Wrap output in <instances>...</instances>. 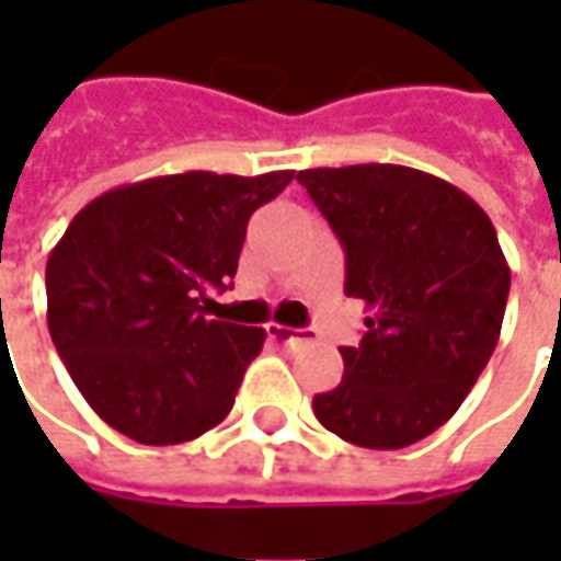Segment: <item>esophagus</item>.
<instances>
[{
	"label": "esophagus",
	"instance_id": "34e87169",
	"mask_svg": "<svg viewBox=\"0 0 561 561\" xmlns=\"http://www.w3.org/2000/svg\"><path fill=\"white\" fill-rule=\"evenodd\" d=\"M302 331L296 328H287V324H268V336L271 340H280V343H293V340H302Z\"/></svg>",
	"mask_w": 561,
	"mask_h": 561
}]
</instances>
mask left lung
Segmentation results:
<instances>
[{"mask_svg": "<svg viewBox=\"0 0 561 561\" xmlns=\"http://www.w3.org/2000/svg\"><path fill=\"white\" fill-rule=\"evenodd\" d=\"M309 190L346 252V296L365 336L340 346L343 380L314 419L365 449H402L456 415L496 350L512 271L486 211L405 164L309 168Z\"/></svg>", "mask_w": 561, "mask_h": 561, "instance_id": "8db88e82", "label": "left lung"}]
</instances>
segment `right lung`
I'll return each instance as SVG.
<instances>
[{
  "label": "right lung",
  "instance_id": "right-lung-1",
  "mask_svg": "<svg viewBox=\"0 0 561 561\" xmlns=\"http://www.w3.org/2000/svg\"><path fill=\"white\" fill-rule=\"evenodd\" d=\"M293 181L184 171L83 205L46 262V318L77 390L146 446L196 440L227 419L265 331L205 318L237 274L247 225Z\"/></svg>",
  "mask_w": 561,
  "mask_h": 561
}]
</instances>
